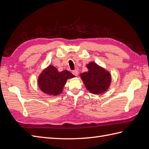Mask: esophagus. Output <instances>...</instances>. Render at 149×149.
<instances>
[{
	"instance_id": "obj_1",
	"label": "esophagus",
	"mask_w": 149,
	"mask_h": 149,
	"mask_svg": "<svg viewBox=\"0 0 149 149\" xmlns=\"http://www.w3.org/2000/svg\"><path fill=\"white\" fill-rule=\"evenodd\" d=\"M72 73H73V74L75 76H78L79 72H78V70H73V71H72Z\"/></svg>"
}]
</instances>
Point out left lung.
<instances>
[{"label": "left lung", "instance_id": "8db88e82", "mask_svg": "<svg viewBox=\"0 0 149 149\" xmlns=\"http://www.w3.org/2000/svg\"><path fill=\"white\" fill-rule=\"evenodd\" d=\"M86 67L88 71L80 74L86 89L96 94L106 91L111 81L109 72L94 62H90Z\"/></svg>", "mask_w": 149, "mask_h": 149}]
</instances>
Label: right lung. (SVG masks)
I'll return each mask as SVG.
<instances>
[{
  "mask_svg": "<svg viewBox=\"0 0 149 149\" xmlns=\"http://www.w3.org/2000/svg\"><path fill=\"white\" fill-rule=\"evenodd\" d=\"M75 77L69 71L58 72L55 67L49 65L40 74L38 79L40 89L48 95L57 96L62 93L68 79Z\"/></svg>",
  "mask_w": 149,
  "mask_h": 149,
  "instance_id": "add662e5",
  "label": "right lung"
}]
</instances>
